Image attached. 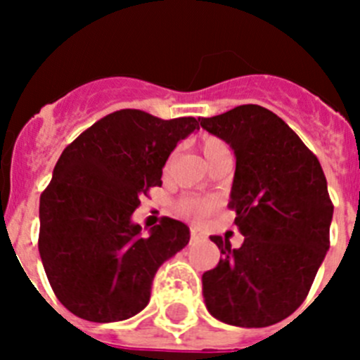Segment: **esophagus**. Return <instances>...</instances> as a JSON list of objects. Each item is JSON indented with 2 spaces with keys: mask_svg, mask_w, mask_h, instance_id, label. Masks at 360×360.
Segmentation results:
<instances>
[{
  "mask_svg": "<svg viewBox=\"0 0 360 360\" xmlns=\"http://www.w3.org/2000/svg\"><path fill=\"white\" fill-rule=\"evenodd\" d=\"M190 236H191V241H197V240H202L204 233L200 229H197V227H191Z\"/></svg>",
  "mask_w": 360,
  "mask_h": 360,
  "instance_id": "obj_1",
  "label": "esophagus"
}]
</instances>
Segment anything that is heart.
<instances>
[{"mask_svg":"<svg viewBox=\"0 0 360 360\" xmlns=\"http://www.w3.org/2000/svg\"><path fill=\"white\" fill-rule=\"evenodd\" d=\"M200 150H202L206 161H210L211 158H214L217 154L224 153V150H229L227 146L221 142L220 139H214V136H207L200 143ZM214 202L206 197H184L179 202V211L188 218H193V220H202L207 214L213 211Z\"/></svg>","mask_w":360,"mask_h":360,"instance_id":"b5f03b06","label":"heart"}]
</instances>
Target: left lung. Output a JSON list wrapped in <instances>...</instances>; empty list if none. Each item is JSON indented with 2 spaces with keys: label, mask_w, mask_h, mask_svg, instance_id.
Returning a JSON list of instances; mask_svg holds the SVG:
<instances>
[{
  "label": "left lung",
  "mask_w": 360,
  "mask_h": 360,
  "mask_svg": "<svg viewBox=\"0 0 360 360\" xmlns=\"http://www.w3.org/2000/svg\"><path fill=\"white\" fill-rule=\"evenodd\" d=\"M236 158L229 206L245 236H211L220 261L202 275L210 314L234 327H268L293 314L330 247L334 206L318 158L281 117L257 104L199 119Z\"/></svg>",
  "instance_id": "obj_1"
}]
</instances>
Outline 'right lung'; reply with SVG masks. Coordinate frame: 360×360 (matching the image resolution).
<instances>
[{"instance_id":"obj_1","label":"right lung","mask_w":360,"mask_h":360,"mask_svg":"<svg viewBox=\"0 0 360 360\" xmlns=\"http://www.w3.org/2000/svg\"><path fill=\"white\" fill-rule=\"evenodd\" d=\"M195 129L193 117L119 110L63 149L40 195L39 252L56 298L72 314L112 323L149 304L158 268L186 247L190 229L165 217L142 234L133 213Z\"/></svg>"}]
</instances>
